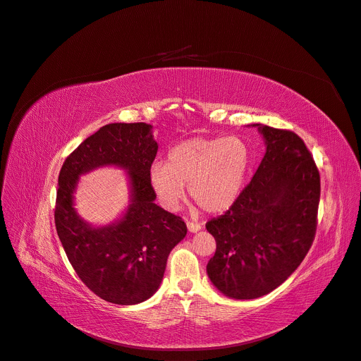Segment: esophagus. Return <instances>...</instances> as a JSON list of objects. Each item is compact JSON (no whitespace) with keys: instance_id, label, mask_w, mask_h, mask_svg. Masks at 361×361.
<instances>
[{"instance_id":"34e87169","label":"esophagus","mask_w":361,"mask_h":361,"mask_svg":"<svg viewBox=\"0 0 361 361\" xmlns=\"http://www.w3.org/2000/svg\"><path fill=\"white\" fill-rule=\"evenodd\" d=\"M187 230L190 231V233H197V231L202 230V225H200L199 222H190V221H187Z\"/></svg>"}]
</instances>
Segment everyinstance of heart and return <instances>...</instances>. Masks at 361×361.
Here are the masks:
<instances>
[{"label": "heart", "mask_w": 361, "mask_h": 361, "mask_svg": "<svg viewBox=\"0 0 361 361\" xmlns=\"http://www.w3.org/2000/svg\"><path fill=\"white\" fill-rule=\"evenodd\" d=\"M250 166L252 152L244 139L193 137L168 152V164H150L149 183L166 209H177L188 185L203 211L221 214L240 197Z\"/></svg>", "instance_id": "obj_1"}]
</instances>
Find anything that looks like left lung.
Segmentation results:
<instances>
[{
    "instance_id": "8db88e82",
    "label": "left lung",
    "mask_w": 361,
    "mask_h": 361,
    "mask_svg": "<svg viewBox=\"0 0 361 361\" xmlns=\"http://www.w3.org/2000/svg\"><path fill=\"white\" fill-rule=\"evenodd\" d=\"M267 152L252 181L224 215L206 224L216 252L206 267L226 297L252 300L286 281L312 247L320 176L294 131L253 124Z\"/></svg>"
}]
</instances>
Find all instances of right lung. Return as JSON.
Segmentation results:
<instances>
[{"mask_svg":"<svg viewBox=\"0 0 361 361\" xmlns=\"http://www.w3.org/2000/svg\"><path fill=\"white\" fill-rule=\"evenodd\" d=\"M158 152L146 123H112L83 140L64 161L59 176L55 226L73 269L105 301L131 306L159 288L169 252L185 237L184 221L154 200L149 166ZM128 171L130 203L125 215L105 227H92L73 209L78 177L99 166Z\"/></svg>","mask_w":361,"mask_h":361,"instance_id":"obj_1","label":"right lung"}]
</instances>
